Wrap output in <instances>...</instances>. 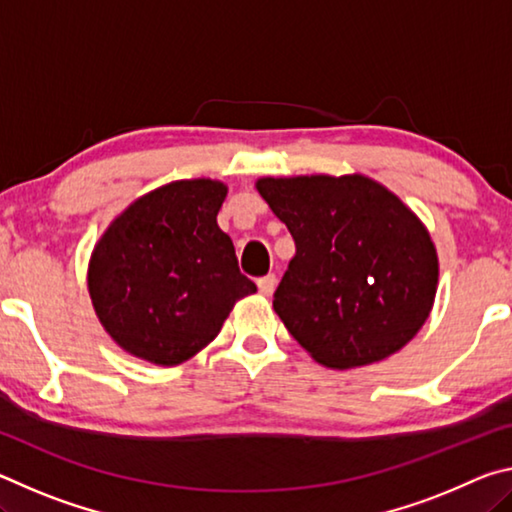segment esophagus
<instances>
[{
  "mask_svg": "<svg viewBox=\"0 0 512 512\" xmlns=\"http://www.w3.org/2000/svg\"><path fill=\"white\" fill-rule=\"evenodd\" d=\"M257 287H259V293H262V296H271V293L275 291V287H277V280H275V275H266V277H259L257 280Z\"/></svg>",
  "mask_w": 512,
  "mask_h": 512,
  "instance_id": "obj_1",
  "label": "esophagus"
}]
</instances>
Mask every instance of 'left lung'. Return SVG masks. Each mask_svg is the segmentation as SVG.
<instances>
[{
    "label": "left lung",
    "instance_id": "obj_1",
    "mask_svg": "<svg viewBox=\"0 0 512 512\" xmlns=\"http://www.w3.org/2000/svg\"><path fill=\"white\" fill-rule=\"evenodd\" d=\"M296 255L273 309L311 359L348 370L391 357L427 323L438 253L409 205L361 173L259 178Z\"/></svg>",
    "mask_w": 512,
    "mask_h": 512
}]
</instances>
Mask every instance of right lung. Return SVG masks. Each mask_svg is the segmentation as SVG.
<instances>
[{
    "mask_svg": "<svg viewBox=\"0 0 512 512\" xmlns=\"http://www.w3.org/2000/svg\"><path fill=\"white\" fill-rule=\"evenodd\" d=\"M228 185L173 180L117 214L94 244L88 291L121 350L178 366L219 336L235 302L255 293L216 223Z\"/></svg>",
    "mask_w": 512,
    "mask_h": 512,
    "instance_id": "add662e5",
    "label": "right lung"
}]
</instances>
